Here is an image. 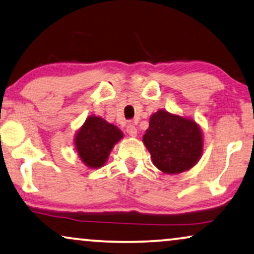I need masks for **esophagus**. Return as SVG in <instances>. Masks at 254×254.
Wrapping results in <instances>:
<instances>
[{"label":"esophagus","mask_w":254,"mask_h":254,"mask_svg":"<svg viewBox=\"0 0 254 254\" xmlns=\"http://www.w3.org/2000/svg\"><path fill=\"white\" fill-rule=\"evenodd\" d=\"M126 130H127V133L129 134V136H131V137L136 136L137 129H136V127H135L134 124H128V126L126 127Z\"/></svg>","instance_id":"1"}]
</instances>
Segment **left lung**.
<instances>
[{"label": "left lung", "mask_w": 254, "mask_h": 254, "mask_svg": "<svg viewBox=\"0 0 254 254\" xmlns=\"http://www.w3.org/2000/svg\"><path fill=\"white\" fill-rule=\"evenodd\" d=\"M143 142L154 164L170 175L190 169L202 154L199 126L193 120L163 110L151 116Z\"/></svg>", "instance_id": "8db88e82"}]
</instances>
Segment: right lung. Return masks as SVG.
Instances as JSON below:
<instances>
[{
  "mask_svg": "<svg viewBox=\"0 0 254 254\" xmlns=\"http://www.w3.org/2000/svg\"><path fill=\"white\" fill-rule=\"evenodd\" d=\"M123 137L119 128L99 117H89L75 138L79 157L90 168H100L113 145Z\"/></svg>",
  "mask_w": 254,
  "mask_h": 254,
  "instance_id": "right-lung-1",
  "label": "right lung"
}]
</instances>
